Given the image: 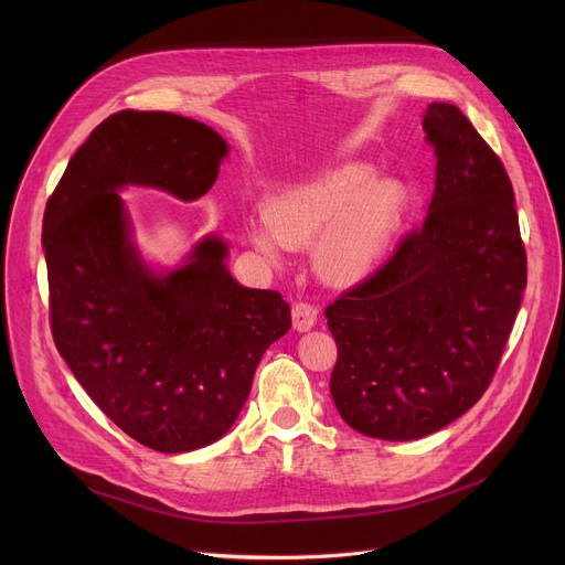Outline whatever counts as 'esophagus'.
Here are the masks:
<instances>
[{"label":"esophagus","instance_id":"obj_1","mask_svg":"<svg viewBox=\"0 0 565 565\" xmlns=\"http://www.w3.org/2000/svg\"><path fill=\"white\" fill-rule=\"evenodd\" d=\"M318 320V309L309 302H295L292 305V328L298 332H309Z\"/></svg>","mask_w":565,"mask_h":565}]
</instances>
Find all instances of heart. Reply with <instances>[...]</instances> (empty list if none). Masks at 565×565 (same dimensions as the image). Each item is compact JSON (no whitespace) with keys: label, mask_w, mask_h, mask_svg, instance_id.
<instances>
[{"label":"heart","mask_w":565,"mask_h":565,"mask_svg":"<svg viewBox=\"0 0 565 565\" xmlns=\"http://www.w3.org/2000/svg\"><path fill=\"white\" fill-rule=\"evenodd\" d=\"M403 213L405 190L396 181L371 178L366 164L350 162L275 194L263 207L265 224L249 226V241L273 263L284 260L286 247L316 241L318 275L354 286L387 256Z\"/></svg>","instance_id":"heart-1"}]
</instances>
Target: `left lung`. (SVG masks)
Listing matches in <instances>:
<instances>
[{
	"mask_svg": "<svg viewBox=\"0 0 565 565\" xmlns=\"http://www.w3.org/2000/svg\"><path fill=\"white\" fill-rule=\"evenodd\" d=\"M422 124L437 156L424 226L324 309L341 419L390 441L437 433L483 396L526 286L501 160L451 103L428 105Z\"/></svg>",
	"mask_w": 565,
	"mask_h": 565,
	"instance_id": "8db88e82",
	"label": "left lung"
}]
</instances>
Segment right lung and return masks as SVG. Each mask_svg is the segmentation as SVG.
Returning a JSON list of instances; mask_svg holds the SVG:
<instances>
[{
	"mask_svg": "<svg viewBox=\"0 0 565 565\" xmlns=\"http://www.w3.org/2000/svg\"><path fill=\"white\" fill-rule=\"evenodd\" d=\"M228 143L171 111H116L88 135L47 199L43 249L58 354L126 435L160 454L217 441L241 414L263 352L290 330L277 290L245 288L205 235L171 270L137 245L124 188L194 201Z\"/></svg>",
	"mask_w": 565,
	"mask_h": 565,
	"instance_id": "right-lung-1",
	"label": "right lung"
}]
</instances>
